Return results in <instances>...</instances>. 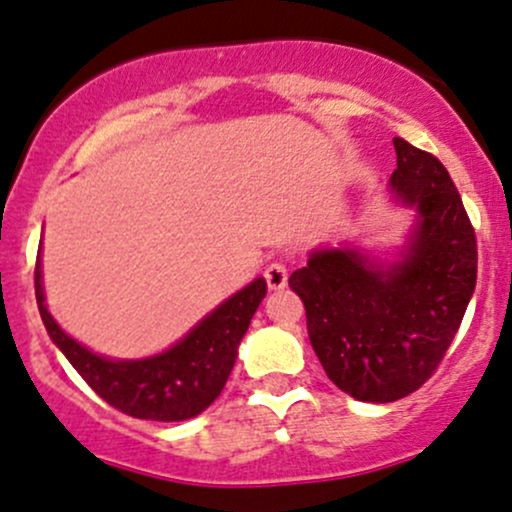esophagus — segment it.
Masks as SVG:
<instances>
[{"mask_svg":"<svg viewBox=\"0 0 512 512\" xmlns=\"http://www.w3.org/2000/svg\"><path fill=\"white\" fill-rule=\"evenodd\" d=\"M287 267L282 265V262H272V265H267L265 270V279H267V287L272 289V292H279V289L287 287Z\"/></svg>","mask_w":512,"mask_h":512,"instance_id":"1","label":"esophagus"}]
</instances>
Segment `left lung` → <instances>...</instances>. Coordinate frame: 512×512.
I'll return each instance as SVG.
<instances>
[{
	"instance_id": "8db88e82",
	"label": "left lung",
	"mask_w": 512,
	"mask_h": 512,
	"mask_svg": "<svg viewBox=\"0 0 512 512\" xmlns=\"http://www.w3.org/2000/svg\"><path fill=\"white\" fill-rule=\"evenodd\" d=\"M392 203L412 211L400 247L378 257L324 245L289 277L331 383L360 402H395L427 383L476 289V235L441 161L392 139Z\"/></svg>"
}]
</instances>
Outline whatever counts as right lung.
Masks as SVG:
<instances>
[{"instance_id": "1", "label": "right lung", "mask_w": 512, "mask_h": 512, "mask_svg": "<svg viewBox=\"0 0 512 512\" xmlns=\"http://www.w3.org/2000/svg\"><path fill=\"white\" fill-rule=\"evenodd\" d=\"M265 294V277L252 279L166 351L147 358H110L90 351L58 326L46 306L41 247L36 260V304L58 351L102 400L129 417L152 422H184L213 405L228 383L242 336Z\"/></svg>"}]
</instances>
